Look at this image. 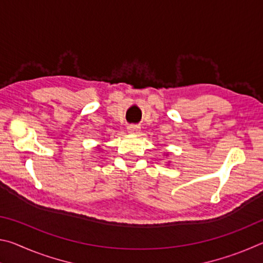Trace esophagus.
I'll list each match as a JSON object with an SVG mask.
<instances>
[{"label": "esophagus", "instance_id": "esophagus-1", "mask_svg": "<svg viewBox=\"0 0 263 263\" xmlns=\"http://www.w3.org/2000/svg\"><path fill=\"white\" fill-rule=\"evenodd\" d=\"M127 130L130 133H138L140 131V126L137 125V124H130V125L127 126Z\"/></svg>", "mask_w": 263, "mask_h": 263}]
</instances>
